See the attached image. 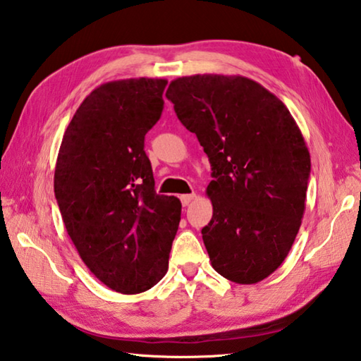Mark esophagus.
Instances as JSON below:
<instances>
[{
  "mask_svg": "<svg viewBox=\"0 0 361 361\" xmlns=\"http://www.w3.org/2000/svg\"><path fill=\"white\" fill-rule=\"evenodd\" d=\"M194 197H195V194H185V195H181L180 200H181V203H183V207H188V204L194 200Z\"/></svg>",
  "mask_w": 361,
  "mask_h": 361,
  "instance_id": "esophagus-1",
  "label": "esophagus"
}]
</instances>
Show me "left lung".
Here are the masks:
<instances>
[{
  "mask_svg": "<svg viewBox=\"0 0 361 361\" xmlns=\"http://www.w3.org/2000/svg\"><path fill=\"white\" fill-rule=\"evenodd\" d=\"M166 97L213 171V217L202 228L211 266L235 283H258L285 261L305 211L312 161L299 126L244 76L176 78Z\"/></svg>",
  "mask_w": 361,
  "mask_h": 361,
  "instance_id": "1",
  "label": "left lung"
}]
</instances>
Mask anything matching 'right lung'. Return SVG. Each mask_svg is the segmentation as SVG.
I'll return each instance as SVG.
<instances>
[{
	"mask_svg": "<svg viewBox=\"0 0 361 361\" xmlns=\"http://www.w3.org/2000/svg\"><path fill=\"white\" fill-rule=\"evenodd\" d=\"M166 80L104 82L70 120L54 171V195L90 272L122 294L164 277L181 202L154 190L145 134L161 117Z\"/></svg>",
	"mask_w": 361,
	"mask_h": 361,
	"instance_id": "obj_1",
	"label": "right lung"
}]
</instances>
